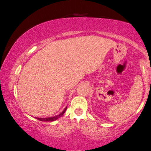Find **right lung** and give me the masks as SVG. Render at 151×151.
I'll return each mask as SVG.
<instances>
[{"label": "right lung", "mask_w": 151, "mask_h": 151, "mask_svg": "<svg viewBox=\"0 0 151 151\" xmlns=\"http://www.w3.org/2000/svg\"><path fill=\"white\" fill-rule=\"evenodd\" d=\"M67 107H66V108L65 109V110H64L63 112H62L61 113H60L59 115H56V116L51 117H46V118H39V117H36V119H38V120H40V121H43V122H52V121H54V120H55V119H58L59 117H60L62 115H63L64 113H65L66 110H67Z\"/></svg>", "instance_id": "obj_1"}]
</instances>
